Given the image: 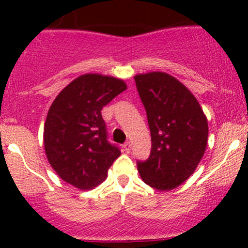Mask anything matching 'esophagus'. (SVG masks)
<instances>
[{
    "instance_id": "esophagus-1",
    "label": "esophagus",
    "mask_w": 248,
    "mask_h": 248,
    "mask_svg": "<svg viewBox=\"0 0 248 248\" xmlns=\"http://www.w3.org/2000/svg\"><path fill=\"white\" fill-rule=\"evenodd\" d=\"M131 146H132V145H131V142H126V144L124 145V151H126L127 154H128V152L131 151Z\"/></svg>"
}]
</instances>
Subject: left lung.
I'll use <instances>...</instances> for the list:
<instances>
[{"label":"left lung","instance_id":"obj_1","mask_svg":"<svg viewBox=\"0 0 248 248\" xmlns=\"http://www.w3.org/2000/svg\"><path fill=\"white\" fill-rule=\"evenodd\" d=\"M147 115L152 149L138 162L142 181L159 191L184 184L198 167L209 137L207 119L191 91L166 72L134 76Z\"/></svg>","mask_w":248,"mask_h":248}]
</instances>
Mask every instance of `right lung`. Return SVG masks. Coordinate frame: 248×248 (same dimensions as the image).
Returning <instances> with one entry per match:
<instances>
[{
	"label": "right lung",
	"mask_w": 248,
	"mask_h": 248,
	"mask_svg": "<svg viewBox=\"0 0 248 248\" xmlns=\"http://www.w3.org/2000/svg\"><path fill=\"white\" fill-rule=\"evenodd\" d=\"M126 89L119 78L87 73L69 82L54 99L44 124L43 144L50 166L64 182L86 191L108 177L121 152L107 140L101 110Z\"/></svg>",
	"instance_id": "obj_1"
}]
</instances>
